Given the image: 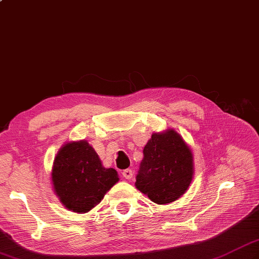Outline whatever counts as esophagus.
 I'll use <instances>...</instances> for the list:
<instances>
[{
	"label": "esophagus",
	"instance_id": "esophagus-1",
	"mask_svg": "<svg viewBox=\"0 0 259 259\" xmlns=\"http://www.w3.org/2000/svg\"><path fill=\"white\" fill-rule=\"evenodd\" d=\"M122 176L125 179H131L133 178V170L131 169H124L122 171Z\"/></svg>",
	"mask_w": 259,
	"mask_h": 259
}]
</instances>
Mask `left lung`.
I'll use <instances>...</instances> for the list:
<instances>
[{
    "label": "left lung",
    "mask_w": 259,
    "mask_h": 259,
    "mask_svg": "<svg viewBox=\"0 0 259 259\" xmlns=\"http://www.w3.org/2000/svg\"><path fill=\"white\" fill-rule=\"evenodd\" d=\"M194 178V155L177 131L153 133L144 149L136 188L158 205L179 199Z\"/></svg>",
    "instance_id": "1"
}]
</instances>
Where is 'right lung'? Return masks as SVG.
Segmentation results:
<instances>
[{
    "instance_id": "right-lung-1",
    "label": "right lung",
    "mask_w": 259,
    "mask_h": 259,
    "mask_svg": "<svg viewBox=\"0 0 259 259\" xmlns=\"http://www.w3.org/2000/svg\"><path fill=\"white\" fill-rule=\"evenodd\" d=\"M51 181L54 194L73 212L90 211L119 181L117 170L104 168L87 140L63 145L54 159Z\"/></svg>"
}]
</instances>
